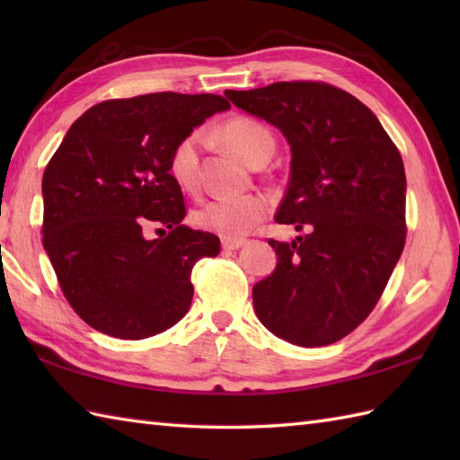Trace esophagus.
<instances>
[{
    "label": "esophagus",
    "mask_w": 460,
    "mask_h": 460,
    "mask_svg": "<svg viewBox=\"0 0 460 460\" xmlns=\"http://www.w3.org/2000/svg\"><path fill=\"white\" fill-rule=\"evenodd\" d=\"M245 239H223L221 245L225 251H237L241 247H245Z\"/></svg>",
    "instance_id": "1"
}]
</instances>
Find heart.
Here are the masks:
<instances>
[{
	"instance_id": "1",
	"label": "heart",
	"mask_w": 460,
	"mask_h": 460,
	"mask_svg": "<svg viewBox=\"0 0 460 460\" xmlns=\"http://www.w3.org/2000/svg\"><path fill=\"white\" fill-rule=\"evenodd\" d=\"M215 136L249 164L269 160L275 152V134L265 122L252 116L235 114L225 120ZM172 180L183 191H195L199 185V136L188 134L173 146L168 160ZM270 211L269 199L262 195H245V198H219L203 203L193 211L198 227L217 233L225 239H239L267 219Z\"/></svg>"
}]
</instances>
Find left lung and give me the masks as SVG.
<instances>
[{
	"mask_svg": "<svg viewBox=\"0 0 460 460\" xmlns=\"http://www.w3.org/2000/svg\"><path fill=\"white\" fill-rule=\"evenodd\" d=\"M225 94L287 136L290 181L275 219L306 231L269 239L279 265L252 287L257 316L296 346L334 344L371 314L403 252L402 154L364 102L328 83Z\"/></svg>",
	"mask_w": 460,
	"mask_h": 460,
	"instance_id": "8db88e82",
	"label": "left lung"
}]
</instances>
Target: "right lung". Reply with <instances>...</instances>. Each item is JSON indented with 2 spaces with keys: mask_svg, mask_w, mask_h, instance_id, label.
<instances>
[{
  "mask_svg": "<svg viewBox=\"0 0 460 460\" xmlns=\"http://www.w3.org/2000/svg\"><path fill=\"white\" fill-rule=\"evenodd\" d=\"M219 94L152 93L94 104L73 122L43 173V247L63 295L86 324L142 340L188 314L191 270L219 239L193 231L168 160L215 112ZM162 226L160 240H146Z\"/></svg>",
  "mask_w": 460,
  "mask_h": 460,
  "instance_id": "1",
  "label": "right lung"
}]
</instances>
